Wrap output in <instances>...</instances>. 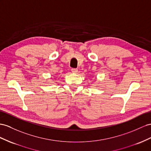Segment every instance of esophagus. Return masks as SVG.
Wrapping results in <instances>:
<instances>
[{
    "instance_id": "34e87169",
    "label": "esophagus",
    "mask_w": 151,
    "mask_h": 151,
    "mask_svg": "<svg viewBox=\"0 0 151 151\" xmlns=\"http://www.w3.org/2000/svg\"><path fill=\"white\" fill-rule=\"evenodd\" d=\"M71 71L73 73H76L77 72H78V69H77L76 68H72L71 69Z\"/></svg>"
}]
</instances>
